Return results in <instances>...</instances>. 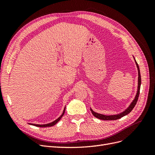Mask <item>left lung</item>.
Segmentation results:
<instances>
[{
	"mask_svg": "<svg viewBox=\"0 0 155 155\" xmlns=\"http://www.w3.org/2000/svg\"><path fill=\"white\" fill-rule=\"evenodd\" d=\"M135 60V59H134ZM135 63L137 64V66L138 68V91H137V95L135 96L134 100L133 101V102L131 103L130 105H129V107L125 111H124L121 113L119 114H116V115H110V116H106V115H104V114H98L96 113V112H94L91 109V111L92 112V114L96 118L100 119V120H118L121 118H122L123 116L128 114L129 113L132 111V110L134 109V107H135L136 104H137L138 97H139V94H140V85H141V76H140V68L138 67V64L137 63V62L135 60Z\"/></svg>",
	"mask_w": 155,
	"mask_h": 155,
	"instance_id": "left-lung-1",
	"label": "left lung"
}]
</instances>
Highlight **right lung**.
Listing matches in <instances>:
<instances>
[{"label": "right lung", "instance_id": "obj_1", "mask_svg": "<svg viewBox=\"0 0 155 155\" xmlns=\"http://www.w3.org/2000/svg\"><path fill=\"white\" fill-rule=\"evenodd\" d=\"M64 111H65V107H64V110H63V114H62V115L59 118H58L57 120H55L54 121H53V122H51V123H50V124H45V125H38V124H30L31 125H35V126H36V127H51V126H54L55 124H57L58 121L61 120V118H62L63 117V116L64 115Z\"/></svg>", "mask_w": 155, "mask_h": 155}]
</instances>
